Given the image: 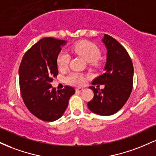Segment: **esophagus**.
I'll return each mask as SVG.
<instances>
[{"label":"esophagus","mask_w":156,"mask_h":156,"mask_svg":"<svg viewBox=\"0 0 156 156\" xmlns=\"http://www.w3.org/2000/svg\"><path fill=\"white\" fill-rule=\"evenodd\" d=\"M76 92H82V91H83V88H77V89H76Z\"/></svg>","instance_id":"34e87169"}]
</instances>
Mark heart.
<instances>
[{"mask_svg": "<svg viewBox=\"0 0 156 156\" xmlns=\"http://www.w3.org/2000/svg\"><path fill=\"white\" fill-rule=\"evenodd\" d=\"M73 51L82 57L89 63H94L101 55V51L98 46L87 41L80 42L73 46ZM70 56L66 51L60 52L57 58V65L60 69L67 67ZM67 82L71 85L80 86L85 81L83 75L78 73H72L67 77Z\"/></svg>", "mask_w": 156, "mask_h": 156, "instance_id": "b5f03b06", "label": "heart"}]
</instances>
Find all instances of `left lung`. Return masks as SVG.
<instances>
[{
	"label": "left lung",
	"mask_w": 156,
	"mask_h": 156,
	"mask_svg": "<svg viewBox=\"0 0 156 156\" xmlns=\"http://www.w3.org/2000/svg\"><path fill=\"white\" fill-rule=\"evenodd\" d=\"M102 42L106 48L104 73L93 80V85H104L100 89L90 87L94 98L87 103L91 112L101 116H110L120 110L132 91L133 66L128 52L110 36L105 34ZM98 87V86H97Z\"/></svg>",
	"instance_id": "obj_1"
}]
</instances>
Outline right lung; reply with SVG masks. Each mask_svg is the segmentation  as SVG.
I'll list each match as a JSON object with an SVG mask.
<instances>
[{
	"instance_id": "obj_1",
	"label": "right lung",
	"mask_w": 156,
	"mask_h": 156,
	"mask_svg": "<svg viewBox=\"0 0 156 156\" xmlns=\"http://www.w3.org/2000/svg\"><path fill=\"white\" fill-rule=\"evenodd\" d=\"M67 42L51 37L40 39L25 53L20 65V88L25 105L43 121L59 119L76 92L68 86L56 92L51 84L58 73V55Z\"/></svg>"
}]
</instances>
